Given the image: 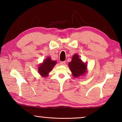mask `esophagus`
Here are the masks:
<instances>
[{"mask_svg": "<svg viewBox=\"0 0 122 122\" xmlns=\"http://www.w3.org/2000/svg\"><path fill=\"white\" fill-rule=\"evenodd\" d=\"M65 64H66L65 61H61L60 62L61 65H65Z\"/></svg>", "mask_w": 122, "mask_h": 122, "instance_id": "esophagus-1", "label": "esophagus"}]
</instances>
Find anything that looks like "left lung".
Listing matches in <instances>:
<instances>
[{"mask_svg":"<svg viewBox=\"0 0 122 122\" xmlns=\"http://www.w3.org/2000/svg\"><path fill=\"white\" fill-rule=\"evenodd\" d=\"M68 65L74 77H78L86 73L87 66L81 61L77 54L74 55L71 61L70 62Z\"/></svg>","mask_w":122,"mask_h":122,"instance_id":"obj_1","label":"left lung"}]
</instances>
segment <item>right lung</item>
Returning a JSON list of instances; mask_svg holds the SVG:
<instances>
[{
    "mask_svg": "<svg viewBox=\"0 0 122 122\" xmlns=\"http://www.w3.org/2000/svg\"><path fill=\"white\" fill-rule=\"evenodd\" d=\"M56 63L55 61L51 60L49 57H47L43 63L39 66L38 69L39 74L43 77H46Z\"/></svg>",
    "mask_w": 122,
    "mask_h": 122,
    "instance_id": "add662e5",
    "label": "right lung"
}]
</instances>
